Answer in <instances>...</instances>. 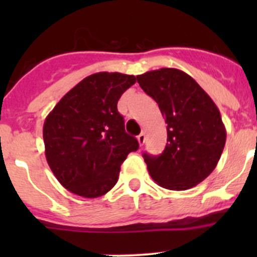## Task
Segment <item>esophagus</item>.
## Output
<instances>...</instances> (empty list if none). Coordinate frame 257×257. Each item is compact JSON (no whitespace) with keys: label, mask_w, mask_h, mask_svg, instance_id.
I'll return each mask as SVG.
<instances>
[{"label":"esophagus","mask_w":257,"mask_h":257,"mask_svg":"<svg viewBox=\"0 0 257 257\" xmlns=\"http://www.w3.org/2000/svg\"><path fill=\"white\" fill-rule=\"evenodd\" d=\"M138 142H139V144H141V145H143L145 143V133H144V132H142V133L138 136Z\"/></svg>","instance_id":"esophagus-1"}]
</instances>
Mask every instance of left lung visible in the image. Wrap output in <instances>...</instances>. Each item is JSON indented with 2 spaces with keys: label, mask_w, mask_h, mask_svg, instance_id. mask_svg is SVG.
Instances as JSON below:
<instances>
[{
  "label": "left lung",
  "mask_w": 257,
  "mask_h": 257,
  "mask_svg": "<svg viewBox=\"0 0 257 257\" xmlns=\"http://www.w3.org/2000/svg\"><path fill=\"white\" fill-rule=\"evenodd\" d=\"M159 105L168 124V143L158 157L144 153L153 180L169 190H186L206 179L219 163L226 129L219 108L189 74L160 68L137 76Z\"/></svg>",
  "instance_id": "left-lung-1"
}]
</instances>
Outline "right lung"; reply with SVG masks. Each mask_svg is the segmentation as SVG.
Instances as JSON below:
<instances>
[{
	"mask_svg": "<svg viewBox=\"0 0 257 257\" xmlns=\"http://www.w3.org/2000/svg\"><path fill=\"white\" fill-rule=\"evenodd\" d=\"M137 78L118 72L90 74L74 85L43 124L45 154L57 180L83 198L107 194L118 181L121 163L139 148L125 133L116 109Z\"/></svg>",
	"mask_w": 257,
	"mask_h": 257,
	"instance_id": "1",
	"label": "right lung"
}]
</instances>
